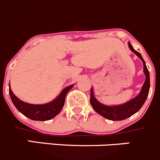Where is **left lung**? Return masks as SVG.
<instances>
[{
  "instance_id": "obj_1",
  "label": "left lung",
  "mask_w": 160,
  "mask_h": 160,
  "mask_svg": "<svg viewBox=\"0 0 160 160\" xmlns=\"http://www.w3.org/2000/svg\"><path fill=\"white\" fill-rule=\"evenodd\" d=\"M128 47H129L130 50L132 52L135 53L142 61L143 63V72H144L145 76H146V80L143 83V86L139 93L136 97L131 99L130 101H127L126 103L119 104V105L109 106L99 102L95 98L93 88H91V89H90V104H91L93 110L96 111L97 113H98L100 115L108 119V120L122 121L133 115L134 114L138 112L140 110V108L142 107L144 103L146 102L148 94H149L150 78L149 72L148 70L147 67H146V62H145L141 54L133 49L130 42H128Z\"/></svg>"
}]
</instances>
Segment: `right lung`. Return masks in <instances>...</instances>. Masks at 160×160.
<instances>
[{"label": "right lung", "mask_w": 160, "mask_h": 160, "mask_svg": "<svg viewBox=\"0 0 160 160\" xmlns=\"http://www.w3.org/2000/svg\"><path fill=\"white\" fill-rule=\"evenodd\" d=\"M72 87L73 84L65 88L53 101L43 104H28L22 101L14 94L11 89L10 83H9V93L12 103L19 112L32 120L45 122L53 118L60 112L65 103L66 96Z\"/></svg>", "instance_id": "right-lung-1"}]
</instances>
